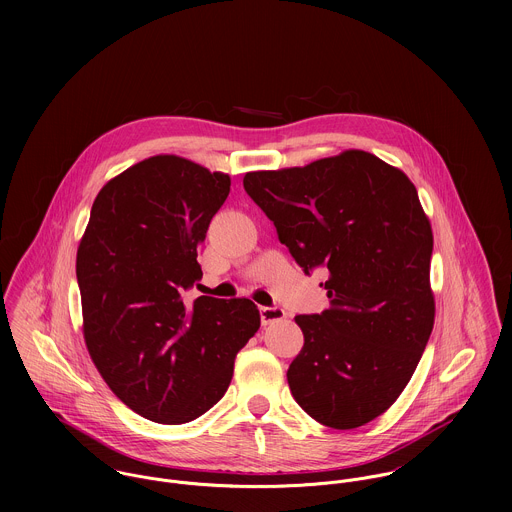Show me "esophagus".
Instances as JSON below:
<instances>
[{
	"label": "esophagus",
	"mask_w": 512,
	"mask_h": 512,
	"mask_svg": "<svg viewBox=\"0 0 512 512\" xmlns=\"http://www.w3.org/2000/svg\"><path fill=\"white\" fill-rule=\"evenodd\" d=\"M262 325H272L286 319V311L282 307H260Z\"/></svg>",
	"instance_id": "esophagus-1"
}]
</instances>
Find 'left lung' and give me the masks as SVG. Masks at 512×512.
<instances>
[{
	"instance_id": "left-lung-1",
	"label": "left lung",
	"mask_w": 512,
	"mask_h": 512,
	"mask_svg": "<svg viewBox=\"0 0 512 512\" xmlns=\"http://www.w3.org/2000/svg\"><path fill=\"white\" fill-rule=\"evenodd\" d=\"M244 189L305 272L329 270V309L295 317L303 331L288 368L295 402L323 426H365L402 394L434 329V234L414 183L376 155L347 149L303 167L250 171Z\"/></svg>"
}]
</instances>
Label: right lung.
<instances>
[{"label": "right lung", "instance_id": "add662e5", "mask_svg": "<svg viewBox=\"0 0 512 512\" xmlns=\"http://www.w3.org/2000/svg\"><path fill=\"white\" fill-rule=\"evenodd\" d=\"M230 191L222 171L153 155L110 179L76 250L82 335L108 388L157 424H187L224 396L236 353L260 327L250 299L183 292Z\"/></svg>", "mask_w": 512, "mask_h": 512}]
</instances>
